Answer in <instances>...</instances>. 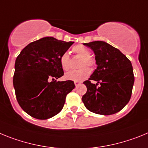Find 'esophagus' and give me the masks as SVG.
Instances as JSON below:
<instances>
[{"label": "esophagus", "instance_id": "obj_1", "mask_svg": "<svg viewBox=\"0 0 148 148\" xmlns=\"http://www.w3.org/2000/svg\"><path fill=\"white\" fill-rule=\"evenodd\" d=\"M74 84H75L76 86H79V85L81 84V83L79 81H74Z\"/></svg>", "mask_w": 148, "mask_h": 148}]
</instances>
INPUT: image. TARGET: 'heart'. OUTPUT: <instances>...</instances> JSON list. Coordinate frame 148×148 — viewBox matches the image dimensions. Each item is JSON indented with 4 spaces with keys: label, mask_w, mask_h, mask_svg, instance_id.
Returning a JSON list of instances; mask_svg holds the SVG:
<instances>
[{
    "label": "heart",
    "mask_w": 148,
    "mask_h": 148,
    "mask_svg": "<svg viewBox=\"0 0 148 148\" xmlns=\"http://www.w3.org/2000/svg\"><path fill=\"white\" fill-rule=\"evenodd\" d=\"M72 51L76 56L81 57L79 67L81 68L79 70L71 71L65 74V78L68 80L72 81H83L86 79L91 74L89 68H93L96 64L95 60L91 56V51L86 47L77 45L72 47ZM60 65L64 71H69L71 67V58L68 53H64L61 55L60 59Z\"/></svg>",
    "instance_id": "heart-1"
}]
</instances>
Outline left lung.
Segmentation results:
<instances>
[{
  "label": "left lung",
  "mask_w": 148,
  "mask_h": 148,
  "mask_svg": "<svg viewBox=\"0 0 148 148\" xmlns=\"http://www.w3.org/2000/svg\"><path fill=\"white\" fill-rule=\"evenodd\" d=\"M84 45L95 53L97 67L88 80L83 82L87 92L82 101L90 112L104 115L115 114L130 100L134 83L131 62L119 49L105 42L95 41ZM91 80L98 83L92 84Z\"/></svg>",
  "instance_id": "obj_1"
}]
</instances>
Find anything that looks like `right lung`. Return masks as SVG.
Returning <instances> with one entry per match:
<instances>
[{"mask_svg":"<svg viewBox=\"0 0 148 148\" xmlns=\"http://www.w3.org/2000/svg\"><path fill=\"white\" fill-rule=\"evenodd\" d=\"M73 43L45 37L29 43L17 56L13 76L15 96L30 116L45 120L62 110L67 95L75 85L72 80L56 81L64 74L60 59Z\"/></svg>","mask_w":148,"mask_h":148,"instance_id":"obj_1","label":"right lung"}]
</instances>
